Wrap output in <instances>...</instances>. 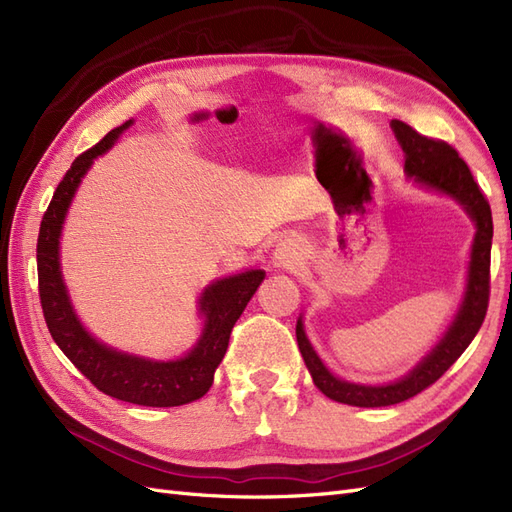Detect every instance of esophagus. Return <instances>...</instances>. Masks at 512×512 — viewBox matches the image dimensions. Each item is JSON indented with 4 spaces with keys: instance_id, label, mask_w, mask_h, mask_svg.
I'll list each match as a JSON object with an SVG mask.
<instances>
[{
    "instance_id": "obj_1",
    "label": "esophagus",
    "mask_w": 512,
    "mask_h": 512,
    "mask_svg": "<svg viewBox=\"0 0 512 512\" xmlns=\"http://www.w3.org/2000/svg\"><path fill=\"white\" fill-rule=\"evenodd\" d=\"M299 258H301L299 245L294 243L292 239L282 241L280 245H277V250H275V254H273L275 265L282 267V269H292V267L299 262Z\"/></svg>"
}]
</instances>
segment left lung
I'll return each mask as SVG.
<instances>
[{"label": "left lung", "mask_w": 512, "mask_h": 512, "mask_svg": "<svg viewBox=\"0 0 512 512\" xmlns=\"http://www.w3.org/2000/svg\"><path fill=\"white\" fill-rule=\"evenodd\" d=\"M391 128L401 149L406 153L404 168L408 177H412L416 183L425 185V188L453 196L457 203H461L463 209L470 213V218L476 224V235L472 245L468 290L466 297H463L453 327L446 331L442 342L433 348L406 378L382 386L352 384L335 378L331 371L322 365L312 344H309V339L305 337L301 318L297 320L299 350L303 354V361L309 369V374L314 378V384L329 399L359 408L401 404V401L418 395L421 391L429 389L433 382L440 380L444 376V371L459 359L463 350H466L476 337L480 324H483L487 316L491 292V207L487 196L474 181L470 166L463 162V158H459V153L453 145L440 141V138H429L421 132H416L412 126L399 119L391 121Z\"/></svg>", "instance_id": "1"}]
</instances>
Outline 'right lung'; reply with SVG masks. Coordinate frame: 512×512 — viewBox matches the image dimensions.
Returning <instances> with one entry per match:
<instances>
[{"mask_svg":"<svg viewBox=\"0 0 512 512\" xmlns=\"http://www.w3.org/2000/svg\"><path fill=\"white\" fill-rule=\"evenodd\" d=\"M130 123L132 121L121 123L98 145L83 151L72 162L68 173L57 185L49 209L42 215L36 245L40 305L55 344L98 391L136 406H183L200 399L211 389L215 369L222 363L228 348L230 331L243 314L245 305L254 297L260 282L265 280V271H245L224 277L205 288L200 297V312L207 318L205 331L196 348L177 361L158 363L121 354L102 346L83 329L70 305L64 280H61L59 232L81 177L87 173L94 158L111 147Z\"/></svg>","mask_w":512,"mask_h":512,"instance_id":"right-lung-1","label":"right lung"}]
</instances>
